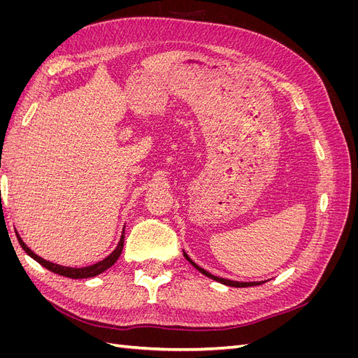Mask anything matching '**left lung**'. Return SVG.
Masks as SVG:
<instances>
[{
	"mask_svg": "<svg viewBox=\"0 0 358 358\" xmlns=\"http://www.w3.org/2000/svg\"><path fill=\"white\" fill-rule=\"evenodd\" d=\"M183 257H185L188 262L196 267L200 273H203L204 276H208V278H210V279H213V280H216V282H221V284H224V285H229V287H236V288H242V287H254V285H262L263 282H239V280H231V279H225V278H220V276H215V275H212V273H209L208 270H204V268H201L200 266H197L196 263L192 262V259L188 257V254L183 251Z\"/></svg>",
	"mask_w": 358,
	"mask_h": 358,
	"instance_id": "8db88e82",
	"label": "left lung"
}]
</instances>
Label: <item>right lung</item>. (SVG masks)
I'll return each instance as SVG.
<instances>
[{
    "label": "right lung",
    "mask_w": 358,
    "mask_h": 358,
    "mask_svg": "<svg viewBox=\"0 0 358 358\" xmlns=\"http://www.w3.org/2000/svg\"><path fill=\"white\" fill-rule=\"evenodd\" d=\"M124 234H125V227H124V230H122L121 239H119V242H117V246L113 249L112 254L107 255L104 259H101V262L95 263V264H91V266H86V267H67V266H59V264H57V263L48 262V259L38 257L36 252H32L31 249L27 246V243L22 241V237H20L19 233L16 231V237H17V241H19V245L22 246L24 251H25L31 258H34L38 264H41L43 267H46L48 270H50V272L57 273V275H61V276H66V278H71V279L94 278V276H96V275L103 273L104 270L112 267V266L116 263V259L119 258V255H121V252H122L124 239H125Z\"/></svg>",
    "instance_id": "right-lung-1"
}]
</instances>
